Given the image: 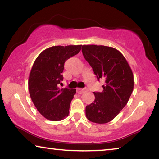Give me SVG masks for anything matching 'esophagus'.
Listing matches in <instances>:
<instances>
[{
	"mask_svg": "<svg viewBox=\"0 0 159 159\" xmlns=\"http://www.w3.org/2000/svg\"><path fill=\"white\" fill-rule=\"evenodd\" d=\"M87 90L86 88H77L76 91H77V93L78 94H82L85 92V91Z\"/></svg>",
	"mask_w": 159,
	"mask_h": 159,
	"instance_id": "1",
	"label": "esophagus"
}]
</instances>
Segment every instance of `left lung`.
<instances>
[{
    "label": "left lung",
    "mask_w": 159,
    "mask_h": 159,
    "mask_svg": "<svg viewBox=\"0 0 159 159\" xmlns=\"http://www.w3.org/2000/svg\"><path fill=\"white\" fill-rule=\"evenodd\" d=\"M82 52L98 80H105L103 90L94 92L95 100L86 106V117L91 122L107 123L127 104L134 87L133 71L124 56L114 48L83 45Z\"/></svg>",
    "instance_id": "left-lung-1"
}]
</instances>
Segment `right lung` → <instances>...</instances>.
<instances>
[{
	"instance_id": "right-lung-1",
	"label": "right lung",
	"mask_w": 159,
	"mask_h": 159,
	"mask_svg": "<svg viewBox=\"0 0 159 159\" xmlns=\"http://www.w3.org/2000/svg\"><path fill=\"white\" fill-rule=\"evenodd\" d=\"M81 45L52 46L38 56L29 78L32 102L43 116L57 121L68 116L71 102L76 89L59 88L63 80L65 61L77 55Z\"/></svg>"
}]
</instances>
